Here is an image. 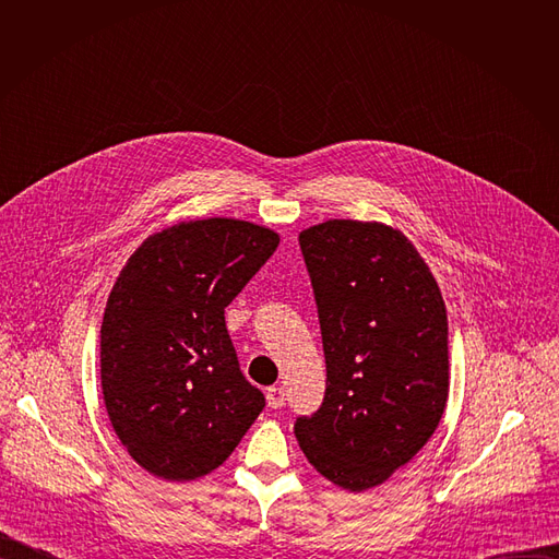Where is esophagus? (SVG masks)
Instances as JSON below:
<instances>
[{"label":"esophagus","mask_w":559,"mask_h":559,"mask_svg":"<svg viewBox=\"0 0 559 559\" xmlns=\"http://www.w3.org/2000/svg\"><path fill=\"white\" fill-rule=\"evenodd\" d=\"M265 395H267V405L272 409H281L285 405V391H283V386H270L265 391Z\"/></svg>","instance_id":"1"}]
</instances>
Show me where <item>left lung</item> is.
Segmentation results:
<instances>
[{
  "instance_id": "obj_1",
  "label": "left lung",
  "mask_w": 559,
  "mask_h": 559,
  "mask_svg": "<svg viewBox=\"0 0 559 559\" xmlns=\"http://www.w3.org/2000/svg\"><path fill=\"white\" fill-rule=\"evenodd\" d=\"M328 362L323 407L294 433L332 485H384L433 436L449 397L440 287L409 238L380 221L332 218L298 234Z\"/></svg>"
}]
</instances>
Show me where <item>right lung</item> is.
<instances>
[{
  "instance_id": "right-lung-1",
  "label": "right lung",
  "mask_w": 559,
  "mask_h": 559,
  "mask_svg": "<svg viewBox=\"0 0 559 559\" xmlns=\"http://www.w3.org/2000/svg\"><path fill=\"white\" fill-rule=\"evenodd\" d=\"M281 236L241 218L150 234L108 296L102 391L110 425L147 473L190 483L218 468L265 407L238 367L225 307Z\"/></svg>"
}]
</instances>
